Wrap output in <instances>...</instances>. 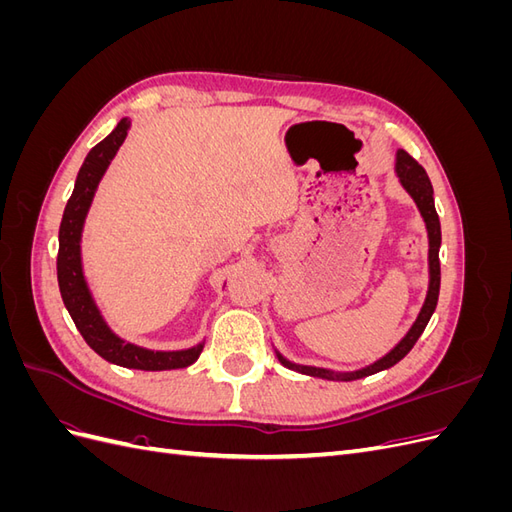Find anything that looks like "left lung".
Here are the masks:
<instances>
[{"label":"left lung","mask_w":512,"mask_h":512,"mask_svg":"<svg viewBox=\"0 0 512 512\" xmlns=\"http://www.w3.org/2000/svg\"><path fill=\"white\" fill-rule=\"evenodd\" d=\"M395 177H397L401 188H404L406 194L414 200L418 213H421V218L425 222V230H427V243H429V250H427V271H429L427 294H425V301H423L421 309H418L416 320L412 322V327L389 352L380 356L378 361L369 363L361 369L342 371V369L294 363V361L286 359V356L273 346L277 361H280L284 367H288L292 371H299V374H303V376L333 380V382L361 380V378L374 376V374H378V371H384V369L397 365L412 350V346L416 344V339L423 335L427 322L431 320L433 312H436L438 294H440V245H442L440 218L436 213V203H433V188H431V181L425 173V168L418 164L412 156H408L404 149H397V153H395Z\"/></svg>","instance_id":"8db88e82"}]
</instances>
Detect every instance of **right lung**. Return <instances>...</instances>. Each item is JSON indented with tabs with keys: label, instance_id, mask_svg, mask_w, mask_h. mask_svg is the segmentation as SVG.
<instances>
[{
	"label": "right lung",
	"instance_id": "obj_1",
	"mask_svg": "<svg viewBox=\"0 0 512 512\" xmlns=\"http://www.w3.org/2000/svg\"><path fill=\"white\" fill-rule=\"evenodd\" d=\"M132 128V119L123 117L117 128L100 141L94 149L87 153V158L76 175L74 192L68 200L64 218L59 226V254H57V282L59 292L68 314L72 316L76 329L81 331L89 348L98 352L104 361L115 363L128 369L143 371H166L181 369L192 365L205 342H200L185 350H149L136 346L132 342L119 337L108 320L104 318L102 309L89 288V282L83 269V228L87 213L94 203L98 185L106 175L108 166L115 160L119 147L126 141Z\"/></svg>",
	"mask_w": 512,
	"mask_h": 512
}]
</instances>
